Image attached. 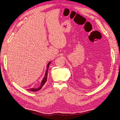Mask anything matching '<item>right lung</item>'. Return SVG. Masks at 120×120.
I'll return each mask as SVG.
<instances>
[{
    "mask_svg": "<svg viewBox=\"0 0 120 120\" xmlns=\"http://www.w3.org/2000/svg\"><path fill=\"white\" fill-rule=\"evenodd\" d=\"M51 62L52 61L49 62L48 64H47V70H46V71H45V77H43V79L42 80V81H41V84L40 85V86H39L38 88H30V89H27V90L29 91H33V92H35V91H38L40 90H41V89H42V86H43V85H44L45 83V82H46L47 80L48 71V69H49V65L50 64Z\"/></svg>",
    "mask_w": 120,
    "mask_h": 120,
    "instance_id": "1",
    "label": "right lung"
}]
</instances>
